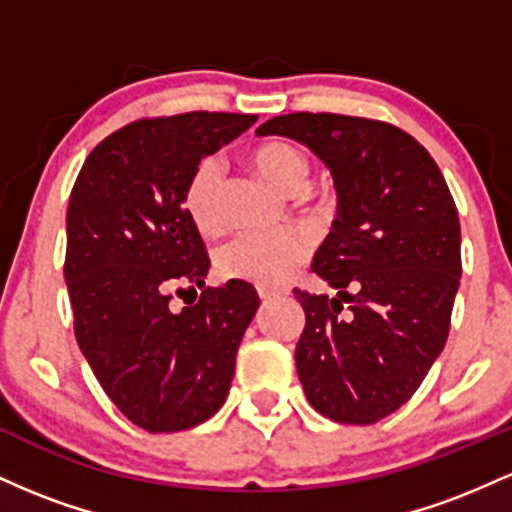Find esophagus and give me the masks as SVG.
<instances>
[{"instance_id": "esophagus-1", "label": "esophagus", "mask_w": 512, "mask_h": 512, "mask_svg": "<svg viewBox=\"0 0 512 512\" xmlns=\"http://www.w3.org/2000/svg\"><path fill=\"white\" fill-rule=\"evenodd\" d=\"M257 293H260L262 301H272V298L284 296L286 291H281V289H269V286H257Z\"/></svg>"}]
</instances>
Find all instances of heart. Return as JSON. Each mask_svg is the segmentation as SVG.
Here are the masks:
<instances>
[{
    "mask_svg": "<svg viewBox=\"0 0 512 512\" xmlns=\"http://www.w3.org/2000/svg\"><path fill=\"white\" fill-rule=\"evenodd\" d=\"M250 166L272 182L276 190L296 195L305 187L310 173L308 156L289 139H264L250 151ZM223 166L209 156L197 163L182 190V209L202 236L221 228L223 211ZM305 243L291 231H243L216 250V267L228 279L255 281L262 286H279L303 262Z\"/></svg>",
    "mask_w": 512,
    "mask_h": 512,
    "instance_id": "obj_1",
    "label": "heart"
}]
</instances>
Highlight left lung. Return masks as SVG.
I'll list each match as a JSON object with an SVG mask.
<instances>
[{
    "label": "left lung",
    "mask_w": 512,
    "mask_h": 512,
    "mask_svg": "<svg viewBox=\"0 0 512 512\" xmlns=\"http://www.w3.org/2000/svg\"><path fill=\"white\" fill-rule=\"evenodd\" d=\"M313 149L337 187V219L313 272L337 296L293 289L305 310L296 368L305 397L339 424H375L424 383L460 289V219L438 163L390 122L279 115L257 127Z\"/></svg>",
    "instance_id": "left-lung-1"
}]
</instances>
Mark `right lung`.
Listing matches in <instances>:
<instances>
[{"label": "right lung", "instance_id": "add662e5", "mask_svg": "<svg viewBox=\"0 0 512 512\" xmlns=\"http://www.w3.org/2000/svg\"><path fill=\"white\" fill-rule=\"evenodd\" d=\"M255 120L195 110L129 122L88 154L69 195L74 337L105 395L149 433L185 431L221 409L260 305L245 281L204 289L209 255L182 209L197 163ZM173 292L188 304L182 311Z\"/></svg>", "mask_w": 512, "mask_h": 512}]
</instances>
